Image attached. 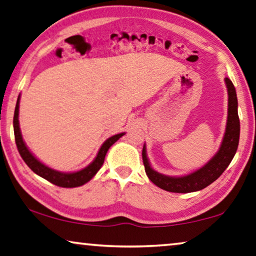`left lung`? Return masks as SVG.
Wrapping results in <instances>:
<instances>
[{
    "mask_svg": "<svg viewBox=\"0 0 256 256\" xmlns=\"http://www.w3.org/2000/svg\"><path fill=\"white\" fill-rule=\"evenodd\" d=\"M228 94V122L224 138L218 152L207 164L194 172L182 177H170L152 170L148 162L146 147L142 148V161L148 178L160 188L174 193H190L207 188L224 172L237 152L240 134V122L238 116V100L234 84L226 78Z\"/></svg>",
    "mask_w": 256,
    "mask_h": 256,
    "instance_id": "left-lung-1",
    "label": "left lung"
}]
</instances>
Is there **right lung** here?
Wrapping results in <instances>:
<instances>
[{
	"label": "right lung",
	"instance_id": "add662e5",
	"mask_svg": "<svg viewBox=\"0 0 256 256\" xmlns=\"http://www.w3.org/2000/svg\"><path fill=\"white\" fill-rule=\"evenodd\" d=\"M19 98L18 96L16 109H14V140H16V144L18 148L19 154H20L22 158L24 160V162L28 166V168L33 172H36L38 176L44 178L46 180L50 182L52 184L56 186H60V188H78V186H82L86 184L87 182H90L92 178H93L100 168L102 166L104 162V158L106 152L110 147L112 146L116 141L123 136L125 133H120V134H115L110 136L109 139H106L104 144H102L100 150H98L96 158H94V161L90 163L88 166H86L85 169L79 170L77 172H60V171H56L54 169H50L47 166H44V163H41L39 160H38L36 156H34L32 152L28 150V148L26 147V144L22 140L20 128H19V120H18V115H19Z\"/></svg>",
	"mask_w": 256,
	"mask_h": 256
}]
</instances>
